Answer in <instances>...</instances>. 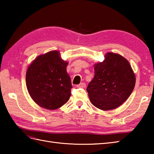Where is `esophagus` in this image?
Masks as SVG:
<instances>
[{
    "mask_svg": "<svg viewBox=\"0 0 154 154\" xmlns=\"http://www.w3.org/2000/svg\"><path fill=\"white\" fill-rule=\"evenodd\" d=\"M85 86H86L85 83H81L80 84L77 85V88H85Z\"/></svg>",
    "mask_w": 154,
    "mask_h": 154,
    "instance_id": "1",
    "label": "esophagus"
}]
</instances>
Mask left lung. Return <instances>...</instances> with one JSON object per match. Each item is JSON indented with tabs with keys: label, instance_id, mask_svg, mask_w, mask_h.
<instances>
[{
	"label": "left lung",
	"instance_id": "8db88e82",
	"mask_svg": "<svg viewBox=\"0 0 154 154\" xmlns=\"http://www.w3.org/2000/svg\"><path fill=\"white\" fill-rule=\"evenodd\" d=\"M94 76L87 91L98 109H116L128 99L136 83L135 74L126 59L109 52L103 62L94 65Z\"/></svg>",
	"mask_w": 154,
	"mask_h": 154
}]
</instances>
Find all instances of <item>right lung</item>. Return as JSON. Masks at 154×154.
<instances>
[{
	"instance_id": "1",
	"label": "right lung",
	"mask_w": 154,
	"mask_h": 154,
	"mask_svg": "<svg viewBox=\"0 0 154 154\" xmlns=\"http://www.w3.org/2000/svg\"><path fill=\"white\" fill-rule=\"evenodd\" d=\"M67 62L59 51H51L38 56L29 65L26 75L27 89L39 106L55 110L69 99L72 88L67 73Z\"/></svg>"
}]
</instances>
